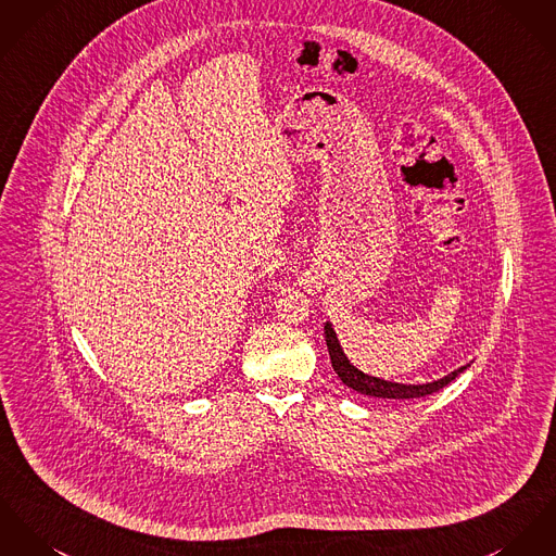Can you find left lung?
I'll list each match as a JSON object with an SVG mask.
<instances>
[{"instance_id": "1", "label": "left lung", "mask_w": 556, "mask_h": 556, "mask_svg": "<svg viewBox=\"0 0 556 556\" xmlns=\"http://www.w3.org/2000/svg\"><path fill=\"white\" fill-rule=\"evenodd\" d=\"M324 334H326V344H328V351H330V362H332V368L334 372L339 375L342 383L346 387H351L353 391L357 393H364V395H372V397H384V400H413V397H426L429 393H435L440 391L442 387L455 381L468 366H462L459 370L451 372L448 377L440 379V381H433V383L426 384H402V383H389L383 379H377V377H368L364 372H359L355 366L349 364L346 355L342 353L341 344L337 339V332L332 330L330 324H326L324 328Z\"/></svg>"}]
</instances>
